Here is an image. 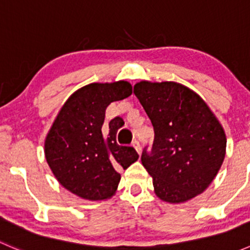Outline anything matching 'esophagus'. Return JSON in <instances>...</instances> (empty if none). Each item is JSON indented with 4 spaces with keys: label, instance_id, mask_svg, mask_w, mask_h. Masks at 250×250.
<instances>
[{
    "label": "esophagus",
    "instance_id": "obj_1",
    "mask_svg": "<svg viewBox=\"0 0 250 250\" xmlns=\"http://www.w3.org/2000/svg\"><path fill=\"white\" fill-rule=\"evenodd\" d=\"M132 146L133 147L135 148V150H137V152L139 153L140 155V152H141V146H140V143H139V140H133V143H132Z\"/></svg>",
    "mask_w": 250,
    "mask_h": 250
}]
</instances>
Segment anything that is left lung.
Returning a JSON list of instances; mask_svg holds the SVG:
<instances>
[{"label": "left lung", "instance_id": "obj_1", "mask_svg": "<svg viewBox=\"0 0 250 250\" xmlns=\"http://www.w3.org/2000/svg\"><path fill=\"white\" fill-rule=\"evenodd\" d=\"M134 94L155 130L141 163L152 176L157 197L183 203L202 193L225 158L226 135L218 118L200 95L180 83L141 81Z\"/></svg>", "mask_w": 250, "mask_h": 250}]
</instances>
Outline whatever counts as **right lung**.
Listing matches in <instances>:
<instances>
[{
	"mask_svg": "<svg viewBox=\"0 0 250 250\" xmlns=\"http://www.w3.org/2000/svg\"><path fill=\"white\" fill-rule=\"evenodd\" d=\"M132 94L127 81L90 83L76 90L62 105L44 141V155L57 180L70 192L90 201L115 195L120 170L139 158L132 146L116 141L123 123L116 117L104 125L112 102Z\"/></svg>",
	"mask_w": 250,
	"mask_h": 250,
	"instance_id": "right-lung-1",
	"label": "right lung"
}]
</instances>
